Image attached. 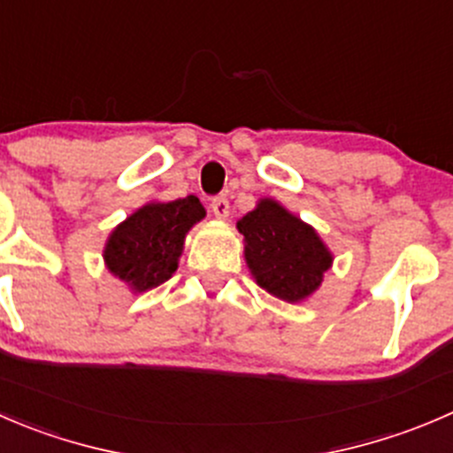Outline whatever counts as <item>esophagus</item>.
I'll list each match as a JSON object with an SVG mask.
<instances>
[{
  "mask_svg": "<svg viewBox=\"0 0 453 453\" xmlns=\"http://www.w3.org/2000/svg\"><path fill=\"white\" fill-rule=\"evenodd\" d=\"M210 208H212L214 217H217V219L230 217V201H227L226 196H214L212 205H210Z\"/></svg>",
  "mask_w": 453,
  "mask_h": 453,
  "instance_id": "1",
  "label": "esophagus"
}]
</instances>
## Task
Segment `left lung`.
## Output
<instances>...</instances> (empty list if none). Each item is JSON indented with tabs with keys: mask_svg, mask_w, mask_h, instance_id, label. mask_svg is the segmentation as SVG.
Instances as JSON below:
<instances>
[{
	"mask_svg": "<svg viewBox=\"0 0 453 453\" xmlns=\"http://www.w3.org/2000/svg\"><path fill=\"white\" fill-rule=\"evenodd\" d=\"M243 234L245 263L265 292L298 303L316 292L332 267V252L316 230L274 199H261L236 223Z\"/></svg>",
	"mask_w": 453,
	"mask_h": 453,
	"instance_id": "obj_1",
	"label": "left lung"
}]
</instances>
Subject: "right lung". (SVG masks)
<instances>
[{"label": "right lung", "instance_id": "add662e5", "mask_svg": "<svg viewBox=\"0 0 453 453\" xmlns=\"http://www.w3.org/2000/svg\"><path fill=\"white\" fill-rule=\"evenodd\" d=\"M203 217L205 208L195 195L168 203H146L108 236L105 265L134 292L157 288L177 272L183 239Z\"/></svg>", "mask_w": 453, "mask_h": 453}]
</instances>
